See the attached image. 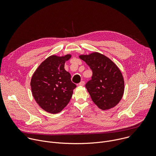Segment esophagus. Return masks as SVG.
<instances>
[{"instance_id":"obj_1","label":"esophagus","mask_w":156,"mask_h":156,"mask_svg":"<svg viewBox=\"0 0 156 156\" xmlns=\"http://www.w3.org/2000/svg\"><path fill=\"white\" fill-rule=\"evenodd\" d=\"M78 85L80 86H83L84 85V81H81L78 84Z\"/></svg>"}]
</instances>
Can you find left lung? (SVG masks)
Instances as JSON below:
<instances>
[{
    "label": "left lung",
    "instance_id": "1",
    "mask_svg": "<svg viewBox=\"0 0 156 156\" xmlns=\"http://www.w3.org/2000/svg\"><path fill=\"white\" fill-rule=\"evenodd\" d=\"M79 57L93 71L92 79L86 84V87L93 102L103 110L116 106L125 90L123 77L116 64L97 52L82 54Z\"/></svg>",
    "mask_w": 156,
    "mask_h": 156
}]
</instances>
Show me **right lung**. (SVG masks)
I'll return each mask as SVG.
<instances>
[{
	"label": "right lung",
	"instance_id": "add662e5",
	"mask_svg": "<svg viewBox=\"0 0 156 156\" xmlns=\"http://www.w3.org/2000/svg\"><path fill=\"white\" fill-rule=\"evenodd\" d=\"M72 57L52 55L37 68L31 80L32 94L37 104L46 112L57 114L66 106L72 96L76 84L65 69V63Z\"/></svg>",
	"mask_w": 156,
	"mask_h": 156
}]
</instances>
